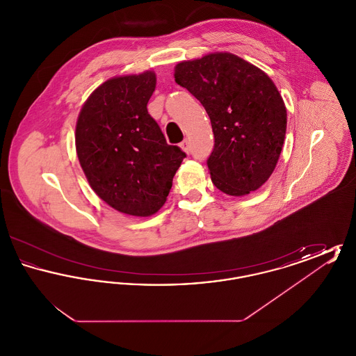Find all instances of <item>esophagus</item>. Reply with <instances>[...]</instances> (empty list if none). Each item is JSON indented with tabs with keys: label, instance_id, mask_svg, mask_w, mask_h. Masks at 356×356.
<instances>
[{
	"label": "esophagus",
	"instance_id": "1",
	"mask_svg": "<svg viewBox=\"0 0 356 356\" xmlns=\"http://www.w3.org/2000/svg\"><path fill=\"white\" fill-rule=\"evenodd\" d=\"M180 148H181L184 152H189V141L184 140L183 143H180Z\"/></svg>",
	"mask_w": 356,
	"mask_h": 356
}]
</instances>
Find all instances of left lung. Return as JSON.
Returning <instances> with one entry per match:
<instances>
[{
    "instance_id": "1",
    "label": "left lung",
    "mask_w": 356,
    "mask_h": 356,
    "mask_svg": "<svg viewBox=\"0 0 356 356\" xmlns=\"http://www.w3.org/2000/svg\"><path fill=\"white\" fill-rule=\"evenodd\" d=\"M175 81L207 111L215 147L207 164L213 186L244 196L263 186L284 144L287 109L266 72L228 51L181 61Z\"/></svg>"
}]
</instances>
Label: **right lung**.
<instances>
[{
	"mask_svg": "<svg viewBox=\"0 0 356 356\" xmlns=\"http://www.w3.org/2000/svg\"><path fill=\"white\" fill-rule=\"evenodd\" d=\"M156 73L118 76L97 86L76 122V152L96 195L121 213L154 215L186 153L168 145L147 109Z\"/></svg>",
	"mask_w": 356,
	"mask_h": 356,
	"instance_id": "add662e5",
	"label": "right lung"
}]
</instances>
